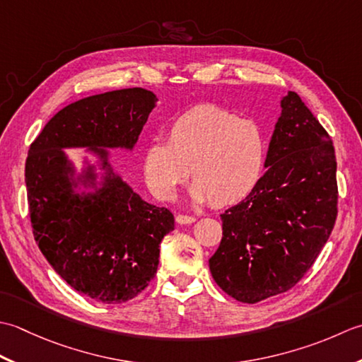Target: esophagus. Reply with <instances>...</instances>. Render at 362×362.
Instances as JSON below:
<instances>
[{
  "label": "esophagus",
  "mask_w": 362,
  "mask_h": 362,
  "mask_svg": "<svg viewBox=\"0 0 362 362\" xmlns=\"http://www.w3.org/2000/svg\"><path fill=\"white\" fill-rule=\"evenodd\" d=\"M195 220H197L195 216H187V214H178V216H176V222L180 225H190L194 223Z\"/></svg>",
  "instance_id": "34e87169"
}]
</instances>
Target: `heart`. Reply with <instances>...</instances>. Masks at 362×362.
Instances as JSON below:
<instances>
[{
    "label": "heart",
    "mask_w": 362,
    "mask_h": 362,
    "mask_svg": "<svg viewBox=\"0 0 362 362\" xmlns=\"http://www.w3.org/2000/svg\"><path fill=\"white\" fill-rule=\"evenodd\" d=\"M265 153L267 142L259 124L228 109L200 105L170 123L167 142L146 145L144 176L154 197L172 202L190 172L194 200L222 208L252 194L264 170Z\"/></svg>",
    "instance_id": "1"
}]
</instances>
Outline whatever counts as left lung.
I'll list each match as a JSON object with an SVG mask.
<instances>
[{
  "label": "left lung",
  "instance_id": "1",
  "mask_svg": "<svg viewBox=\"0 0 362 362\" xmlns=\"http://www.w3.org/2000/svg\"><path fill=\"white\" fill-rule=\"evenodd\" d=\"M265 167L252 194L220 216L223 238L209 259L220 289L242 303L292 289L337 217L333 140L295 92L281 100Z\"/></svg>",
  "mask_w": 362,
  "mask_h": 362
}]
</instances>
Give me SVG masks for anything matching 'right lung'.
<instances>
[{"instance_id":"right-lung-1","label":"right lung","mask_w":362,"mask_h":362,"mask_svg":"<svg viewBox=\"0 0 362 362\" xmlns=\"http://www.w3.org/2000/svg\"><path fill=\"white\" fill-rule=\"evenodd\" d=\"M156 105L140 87L65 106L29 146L25 181L33 234L40 252L73 289L101 303L137 297L156 275L159 245L175 230L173 214L144 202L112 172L106 148L136 145ZM86 146L107 172L100 189L76 194L62 148ZM86 180L95 184L88 167Z\"/></svg>"}]
</instances>
